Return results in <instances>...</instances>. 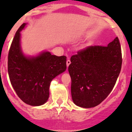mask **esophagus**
Instances as JSON below:
<instances>
[{
    "label": "esophagus",
    "mask_w": 132,
    "mask_h": 132,
    "mask_svg": "<svg viewBox=\"0 0 132 132\" xmlns=\"http://www.w3.org/2000/svg\"><path fill=\"white\" fill-rule=\"evenodd\" d=\"M71 64V61L69 60H67V61H66V65H67V67L69 66V64Z\"/></svg>",
    "instance_id": "34e87169"
}]
</instances>
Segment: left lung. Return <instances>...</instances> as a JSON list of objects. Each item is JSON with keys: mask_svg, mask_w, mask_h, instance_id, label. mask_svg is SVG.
<instances>
[{"mask_svg": "<svg viewBox=\"0 0 132 132\" xmlns=\"http://www.w3.org/2000/svg\"><path fill=\"white\" fill-rule=\"evenodd\" d=\"M122 62L117 37L107 46H89L72 56L68 71L73 102L85 109L101 104L114 87Z\"/></svg>", "mask_w": 132, "mask_h": 132, "instance_id": "1", "label": "left lung"}]
</instances>
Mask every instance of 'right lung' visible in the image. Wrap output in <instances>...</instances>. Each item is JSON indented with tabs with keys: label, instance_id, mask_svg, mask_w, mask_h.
I'll return each instance as SVG.
<instances>
[{
	"label": "right lung",
	"instance_id": "right-lung-1",
	"mask_svg": "<svg viewBox=\"0 0 132 132\" xmlns=\"http://www.w3.org/2000/svg\"><path fill=\"white\" fill-rule=\"evenodd\" d=\"M21 25L15 33L8 56V72L10 82L19 97L31 106L43 105L48 101L51 81L66 69V57L52 55L43 51L28 56L21 46Z\"/></svg>",
	"mask_w": 132,
	"mask_h": 132
}]
</instances>
